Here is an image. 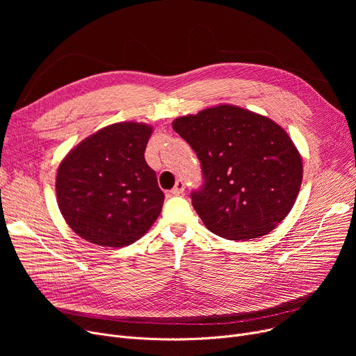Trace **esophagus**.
<instances>
[{
	"mask_svg": "<svg viewBox=\"0 0 356 356\" xmlns=\"http://www.w3.org/2000/svg\"><path fill=\"white\" fill-rule=\"evenodd\" d=\"M183 192H184V183H183V180H177L176 184H175V188L172 189V195L177 196V195H181Z\"/></svg>",
	"mask_w": 356,
	"mask_h": 356,
	"instance_id": "34e87169",
	"label": "esophagus"
}]
</instances>
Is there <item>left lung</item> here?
I'll list each match as a JSON object with an SVG mask.
<instances>
[{"label": "left lung", "instance_id": "left-lung-1", "mask_svg": "<svg viewBox=\"0 0 356 356\" xmlns=\"http://www.w3.org/2000/svg\"><path fill=\"white\" fill-rule=\"evenodd\" d=\"M196 153L203 184L191 193L204 227L227 239L271 232L297 199L303 163L286 131L267 117L218 105L173 121Z\"/></svg>", "mask_w": 356, "mask_h": 356}]
</instances>
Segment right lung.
Returning a JSON list of instances; mask_svg holds the SVG:
<instances>
[{"instance_id": "add662e5", "label": "right lung", "mask_w": 356, "mask_h": 356, "mask_svg": "<svg viewBox=\"0 0 356 356\" xmlns=\"http://www.w3.org/2000/svg\"><path fill=\"white\" fill-rule=\"evenodd\" d=\"M153 128L108 125L85 138L58 168L56 195L67 225L99 247L140 239L159 218L164 193L144 159Z\"/></svg>"}]
</instances>
